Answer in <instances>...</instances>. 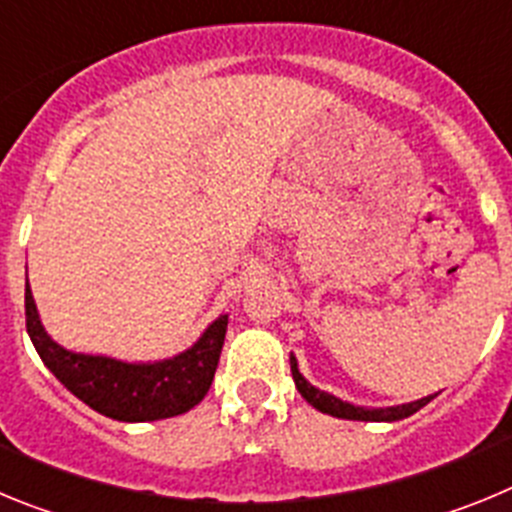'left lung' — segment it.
<instances>
[{"instance_id": "1", "label": "left lung", "mask_w": 512, "mask_h": 512, "mask_svg": "<svg viewBox=\"0 0 512 512\" xmlns=\"http://www.w3.org/2000/svg\"><path fill=\"white\" fill-rule=\"evenodd\" d=\"M289 366H292V379H295V387L300 390V395L310 402L312 408L320 410L325 415H333V418L343 420H369V423H395V420L410 418L413 413H418L420 408H425L428 402L436 395H428L423 400L405 402V405H395V408H361V405H354V402H346L341 397L330 395V392L318 390L315 384L307 382L305 377L297 369V359L289 354Z\"/></svg>"}]
</instances>
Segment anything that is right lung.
<instances>
[{
    "label": "right lung",
    "mask_w": 512,
    "mask_h": 512,
    "mask_svg": "<svg viewBox=\"0 0 512 512\" xmlns=\"http://www.w3.org/2000/svg\"><path fill=\"white\" fill-rule=\"evenodd\" d=\"M25 320L27 336L58 382L92 410L122 423L174 418L200 405L215 377L228 330V315H220L215 323L207 325L192 348L174 359L148 364L69 351L45 333L27 279Z\"/></svg>",
    "instance_id": "add662e5"
}]
</instances>
